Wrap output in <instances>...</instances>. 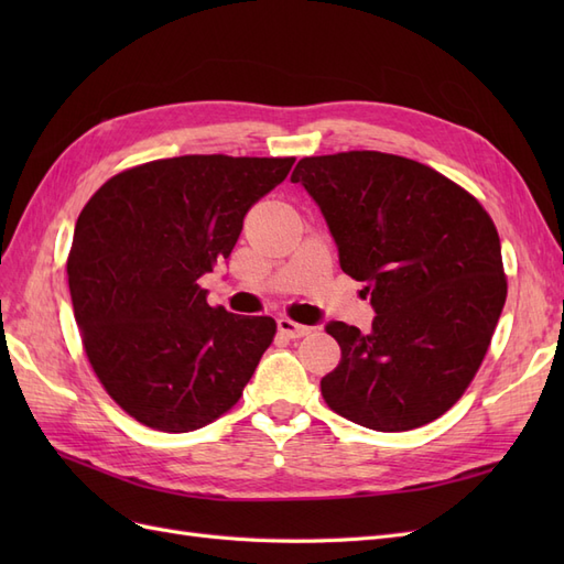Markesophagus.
<instances>
[{
	"mask_svg": "<svg viewBox=\"0 0 564 564\" xmlns=\"http://www.w3.org/2000/svg\"><path fill=\"white\" fill-rule=\"evenodd\" d=\"M278 332L282 336H286V338H303V336H308L313 329L305 327V324H299L294 319H289V317H280L278 319Z\"/></svg>",
	"mask_w": 564,
	"mask_h": 564,
	"instance_id": "obj_1",
	"label": "esophagus"
}]
</instances>
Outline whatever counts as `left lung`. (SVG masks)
<instances>
[{"label":"left lung","instance_id":"1","mask_svg":"<svg viewBox=\"0 0 564 564\" xmlns=\"http://www.w3.org/2000/svg\"><path fill=\"white\" fill-rule=\"evenodd\" d=\"M292 181L377 311L367 334L327 324L340 362L319 381L324 402L381 433L440 419L475 379L506 303L494 220L435 169L377 150L303 158Z\"/></svg>","mask_w":564,"mask_h":564}]
</instances>
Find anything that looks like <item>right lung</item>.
Returning <instances> with one entry per match:
<instances>
[{
	"mask_svg": "<svg viewBox=\"0 0 564 564\" xmlns=\"http://www.w3.org/2000/svg\"><path fill=\"white\" fill-rule=\"evenodd\" d=\"M296 158L183 155L119 172L77 218L67 284L108 395L162 433L202 429L242 398L278 324L212 308L204 272Z\"/></svg>",
	"mask_w": 564,
	"mask_h": 564,
	"instance_id": "obj_1",
	"label": "right lung"
}]
</instances>
